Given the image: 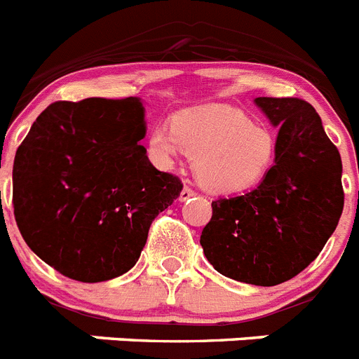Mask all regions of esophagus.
Segmentation results:
<instances>
[{"mask_svg": "<svg viewBox=\"0 0 359 359\" xmlns=\"http://www.w3.org/2000/svg\"><path fill=\"white\" fill-rule=\"evenodd\" d=\"M192 196H196V191L194 189H191V187H185L182 191V194H180V200L182 201H189L192 198Z\"/></svg>", "mask_w": 359, "mask_h": 359, "instance_id": "obj_1", "label": "esophagus"}]
</instances>
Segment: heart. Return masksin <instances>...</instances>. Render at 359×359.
Here are the masks:
<instances>
[{"label":"heart","mask_w":359,"mask_h":359,"mask_svg":"<svg viewBox=\"0 0 359 359\" xmlns=\"http://www.w3.org/2000/svg\"><path fill=\"white\" fill-rule=\"evenodd\" d=\"M149 152L161 165L187 152L201 185L231 194L254 189L267 177L278 159V140L243 110L203 107L182 112L174 127L156 125L149 134Z\"/></svg>","instance_id":"b5f03b06"}]
</instances>
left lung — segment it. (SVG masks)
Masks as SVG:
<instances>
[{
	"mask_svg": "<svg viewBox=\"0 0 359 359\" xmlns=\"http://www.w3.org/2000/svg\"><path fill=\"white\" fill-rule=\"evenodd\" d=\"M278 133V159L254 191L212 201L201 247L219 274L272 287L307 269L343 212L341 158L299 97H256Z\"/></svg>",
	"mask_w": 359,
	"mask_h": 359,
	"instance_id": "8db88e82",
	"label": "left lung"
}]
</instances>
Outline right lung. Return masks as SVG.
<instances>
[{
	"label": "right lung",
	"instance_id": "add662e5",
	"mask_svg": "<svg viewBox=\"0 0 359 359\" xmlns=\"http://www.w3.org/2000/svg\"><path fill=\"white\" fill-rule=\"evenodd\" d=\"M140 97L56 101L21 142L12 205L25 243L70 280L97 283L136 265L150 223L183 189L147 158Z\"/></svg>",
	"mask_w": 359,
	"mask_h": 359
}]
</instances>
